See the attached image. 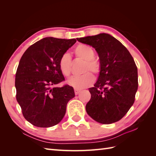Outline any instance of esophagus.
<instances>
[{
  "mask_svg": "<svg viewBox=\"0 0 156 156\" xmlns=\"http://www.w3.org/2000/svg\"><path fill=\"white\" fill-rule=\"evenodd\" d=\"M81 89H75V95H78L79 93L81 92Z\"/></svg>",
  "mask_w": 156,
  "mask_h": 156,
  "instance_id": "esophagus-1",
  "label": "esophagus"
}]
</instances>
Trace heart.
<instances>
[{
    "label": "heart",
    "instance_id": "1",
    "mask_svg": "<svg viewBox=\"0 0 156 156\" xmlns=\"http://www.w3.org/2000/svg\"><path fill=\"white\" fill-rule=\"evenodd\" d=\"M76 57L85 61L83 71H91L93 73L98 74L101 70L99 62L94 59L95 51L93 48L87 44H81L76 47L74 50ZM58 67L64 76H69L71 70V57L69 53H64L58 60ZM94 81V77L89 72H87L80 76H73L67 80V83L73 87L81 89L87 87Z\"/></svg>",
    "mask_w": 156,
    "mask_h": 156
}]
</instances>
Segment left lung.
I'll return each mask as SVG.
<instances>
[{"mask_svg":"<svg viewBox=\"0 0 156 156\" xmlns=\"http://www.w3.org/2000/svg\"><path fill=\"white\" fill-rule=\"evenodd\" d=\"M98 53L101 65L98 81L89 89L91 99L86 105L95 122H118L129 110L138 87L137 68L130 53L115 37L107 33L77 38Z\"/></svg>","mask_w":156,"mask_h":156,"instance_id":"left-lung-1","label":"left lung"}]
</instances>
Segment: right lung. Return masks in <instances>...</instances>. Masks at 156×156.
Wrapping results in <instances>:
<instances>
[{
  "mask_svg": "<svg viewBox=\"0 0 156 156\" xmlns=\"http://www.w3.org/2000/svg\"><path fill=\"white\" fill-rule=\"evenodd\" d=\"M76 41L43 38L30 46L20 58L15 76L16 98L24 117L34 126L57 125L65 115L67 103L75 97L71 86L55 85L65 80L58 60Z\"/></svg>",
  "mask_w": 156,
  "mask_h": 156,
  "instance_id": "obj_1",
  "label": "right lung"
}]
</instances>
